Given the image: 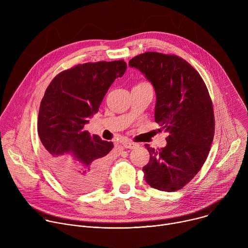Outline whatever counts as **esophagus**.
<instances>
[{
  "instance_id": "1",
  "label": "esophagus",
  "mask_w": 248,
  "mask_h": 248,
  "mask_svg": "<svg viewBox=\"0 0 248 248\" xmlns=\"http://www.w3.org/2000/svg\"><path fill=\"white\" fill-rule=\"evenodd\" d=\"M123 146L124 148H128V149H133L137 146L136 143L132 142V141H124V142H123Z\"/></svg>"
}]
</instances>
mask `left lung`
Wrapping results in <instances>:
<instances>
[{
    "label": "left lung",
    "mask_w": 248,
    "mask_h": 248,
    "mask_svg": "<svg viewBox=\"0 0 248 248\" xmlns=\"http://www.w3.org/2000/svg\"><path fill=\"white\" fill-rule=\"evenodd\" d=\"M156 91L155 122L169 132L167 145L145 144L150 160L144 179L153 188L175 191L186 186L205 163L215 133L213 105L197 70L176 55L146 52L132 58Z\"/></svg>",
    "instance_id": "8db88e82"
}]
</instances>
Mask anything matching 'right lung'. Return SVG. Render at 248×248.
<instances>
[{
	"mask_svg": "<svg viewBox=\"0 0 248 248\" xmlns=\"http://www.w3.org/2000/svg\"><path fill=\"white\" fill-rule=\"evenodd\" d=\"M126 70L124 60L77 64L57 75L40 103L37 130L45 161L67 189L87 192L104 183L113 142L84 130L104 96Z\"/></svg>",
	"mask_w": 248,
	"mask_h": 248,
	"instance_id": "1",
	"label": "right lung"
}]
</instances>
